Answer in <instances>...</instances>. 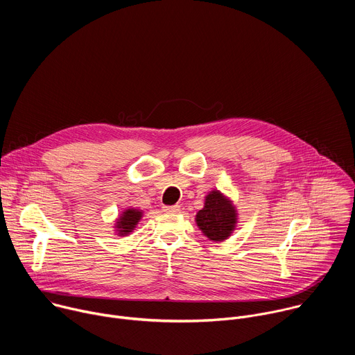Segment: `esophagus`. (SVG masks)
<instances>
[{
  "mask_svg": "<svg viewBox=\"0 0 355 355\" xmlns=\"http://www.w3.org/2000/svg\"><path fill=\"white\" fill-rule=\"evenodd\" d=\"M180 209H181L180 205H171V207H164L163 208V211L168 212V214H177V212H180Z\"/></svg>",
  "mask_w": 355,
  "mask_h": 355,
  "instance_id": "obj_1",
  "label": "esophagus"
}]
</instances>
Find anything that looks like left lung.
Wrapping results in <instances>:
<instances>
[{"label": "left lung", "mask_w": 355, "mask_h": 355, "mask_svg": "<svg viewBox=\"0 0 355 355\" xmlns=\"http://www.w3.org/2000/svg\"><path fill=\"white\" fill-rule=\"evenodd\" d=\"M199 230L211 241L227 240L239 223V211L234 200L219 189H212L205 196L204 208L195 215Z\"/></svg>", "instance_id": "8db88e82"}]
</instances>
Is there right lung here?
Instances as JSON below:
<instances>
[{
	"label": "right lung",
	"mask_w": 355,
	"mask_h": 355,
	"mask_svg": "<svg viewBox=\"0 0 355 355\" xmlns=\"http://www.w3.org/2000/svg\"><path fill=\"white\" fill-rule=\"evenodd\" d=\"M143 211L139 208H126L125 211H122L118 218L115 219L114 223V232L116 236L125 237L128 234H132V232L136 229V226L139 225V222L143 218Z\"/></svg>",
	"instance_id": "add662e5"
}]
</instances>
